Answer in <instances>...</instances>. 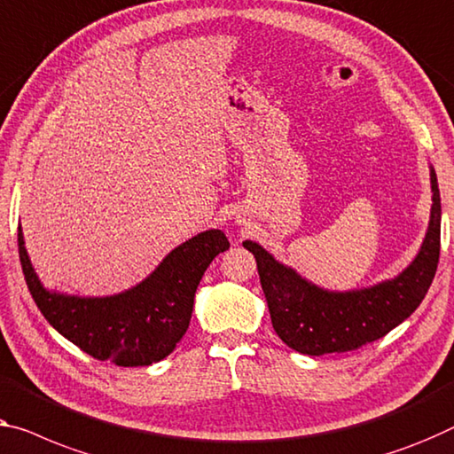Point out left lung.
Returning <instances> with one entry per match:
<instances>
[{"mask_svg":"<svg viewBox=\"0 0 454 454\" xmlns=\"http://www.w3.org/2000/svg\"><path fill=\"white\" fill-rule=\"evenodd\" d=\"M430 184V224L420 253L395 279L373 287L328 292L281 265L256 242H242L256 259L275 333L289 348L312 356L356 350L414 314L428 294L441 256V192L432 167Z\"/></svg>","mask_w":454,"mask_h":454,"instance_id":"left-lung-1","label":"left lung"}]
</instances>
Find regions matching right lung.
Wrapping results in <instances>:
<instances>
[{
    "label": "right lung",
    "mask_w": 454,
    "mask_h": 454,
    "mask_svg": "<svg viewBox=\"0 0 454 454\" xmlns=\"http://www.w3.org/2000/svg\"><path fill=\"white\" fill-rule=\"evenodd\" d=\"M228 247L222 230H206L171 250L137 287L110 297H77L43 287L18 226L20 262L40 312L83 353L118 367H146L173 353L192 320L201 277Z\"/></svg>",
    "instance_id": "1"
}]
</instances>
